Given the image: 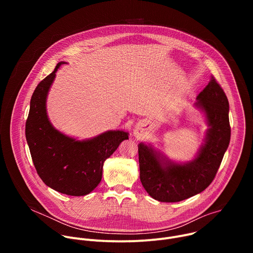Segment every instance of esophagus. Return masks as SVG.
Wrapping results in <instances>:
<instances>
[{"label": "esophagus", "mask_w": 253, "mask_h": 253, "mask_svg": "<svg viewBox=\"0 0 253 253\" xmlns=\"http://www.w3.org/2000/svg\"><path fill=\"white\" fill-rule=\"evenodd\" d=\"M142 128L141 127H137L135 130H134V135L137 137V138H140L141 135H142Z\"/></svg>", "instance_id": "1"}]
</instances>
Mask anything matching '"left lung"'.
Here are the masks:
<instances>
[{
  "instance_id": "1",
  "label": "left lung",
  "mask_w": 253,
  "mask_h": 253,
  "mask_svg": "<svg viewBox=\"0 0 253 253\" xmlns=\"http://www.w3.org/2000/svg\"><path fill=\"white\" fill-rule=\"evenodd\" d=\"M196 106L209 126L205 142L194 160L179 164L144 143L138 145L140 180L143 187L161 202H178L205 190L218 171L230 141L229 103L221 86L211 77L197 96Z\"/></svg>"
}]
</instances>
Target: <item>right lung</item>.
Masks as SVG:
<instances>
[{"mask_svg":"<svg viewBox=\"0 0 253 253\" xmlns=\"http://www.w3.org/2000/svg\"><path fill=\"white\" fill-rule=\"evenodd\" d=\"M36 87L26 122V139L33 163L43 182L52 189L71 196H83L93 191L102 179L104 161L109 158L128 133L107 131L92 139L76 140L56 130L50 123L46 100L56 72Z\"/></svg>","mask_w":253,"mask_h":253,"instance_id":"1","label":"right lung"}]
</instances>
